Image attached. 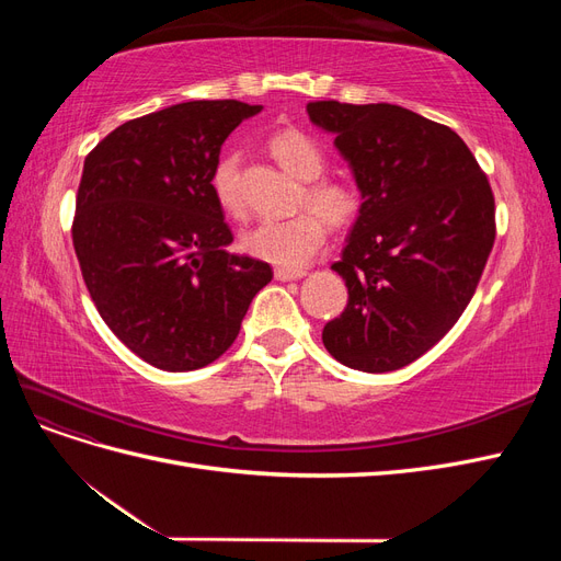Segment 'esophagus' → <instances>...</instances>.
Instances as JSON below:
<instances>
[{"label": "esophagus", "instance_id": "obj_1", "mask_svg": "<svg viewBox=\"0 0 561 561\" xmlns=\"http://www.w3.org/2000/svg\"><path fill=\"white\" fill-rule=\"evenodd\" d=\"M274 276H276V280H299V278H304L307 276V271H301V268H276L274 271Z\"/></svg>", "mask_w": 561, "mask_h": 561}]
</instances>
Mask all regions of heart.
I'll return each instance as SVG.
<instances>
[{"label":"heart","instance_id":"1","mask_svg":"<svg viewBox=\"0 0 561 561\" xmlns=\"http://www.w3.org/2000/svg\"><path fill=\"white\" fill-rule=\"evenodd\" d=\"M268 151L283 165V171L299 182H307L301 192V203H307L317 213L307 210L290 219H266V222L254 225L243 233V248L252 257L280 268H301L325 243L328 225L321 217L325 216L334 227L353 222V217L360 210V196L346 182L322 180L325 154L304 130L285 128L271 135ZM210 184L219 208L229 215L243 213V198L239 194V154L236 151H227L215 163Z\"/></svg>","mask_w":561,"mask_h":561}]
</instances>
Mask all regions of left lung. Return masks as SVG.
<instances>
[{"instance_id":"1","label":"left lung","mask_w":561,"mask_h":561,"mask_svg":"<svg viewBox=\"0 0 561 561\" xmlns=\"http://www.w3.org/2000/svg\"><path fill=\"white\" fill-rule=\"evenodd\" d=\"M334 135L363 203L342 260L344 313L322 344L351 369L414 363L461 318L494 248V194L458 135L400 105H307Z\"/></svg>"}]
</instances>
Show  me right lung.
<instances>
[{"label":"right lung","mask_w":561,"mask_h":561,"mask_svg":"<svg viewBox=\"0 0 561 561\" xmlns=\"http://www.w3.org/2000/svg\"><path fill=\"white\" fill-rule=\"evenodd\" d=\"M262 105L192 100L112 130L83 161L72 243L98 313L149 365L190 371L239 336L266 262L231 254L213 168Z\"/></svg>","instance_id":"right-lung-1"}]
</instances>
